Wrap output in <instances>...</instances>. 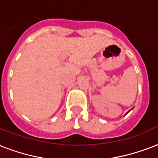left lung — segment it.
Returning <instances> with one entry per match:
<instances>
[{
	"mask_svg": "<svg viewBox=\"0 0 158 158\" xmlns=\"http://www.w3.org/2000/svg\"><path fill=\"white\" fill-rule=\"evenodd\" d=\"M130 111H131V109H130V110H129V111H128V112H127V114H128V113H129V112Z\"/></svg>",
	"mask_w": 158,
	"mask_h": 158,
	"instance_id": "1",
	"label": "left lung"
}]
</instances>
